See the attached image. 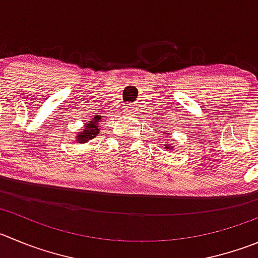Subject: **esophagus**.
<instances>
[{
  "label": "esophagus",
  "mask_w": 258,
  "mask_h": 258,
  "mask_svg": "<svg viewBox=\"0 0 258 258\" xmlns=\"http://www.w3.org/2000/svg\"><path fill=\"white\" fill-rule=\"evenodd\" d=\"M126 112H127V113H130V114H131V113H134V109H132L131 105H130V107H127V108H126Z\"/></svg>",
  "instance_id": "34e87169"
}]
</instances>
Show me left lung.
I'll return each instance as SVG.
<instances>
[{
  "mask_svg": "<svg viewBox=\"0 0 258 258\" xmlns=\"http://www.w3.org/2000/svg\"><path fill=\"white\" fill-rule=\"evenodd\" d=\"M164 148H167V149H169V150H172V145H170V144H167V145H164ZM175 148V146H174Z\"/></svg>",
  "mask_w": 258,
  "mask_h": 258,
  "instance_id": "1",
  "label": "left lung"
}]
</instances>
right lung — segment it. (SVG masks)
<instances>
[{
  "instance_id": "right-lung-1",
  "label": "right lung",
  "mask_w": 258,
  "mask_h": 258,
  "mask_svg": "<svg viewBox=\"0 0 258 258\" xmlns=\"http://www.w3.org/2000/svg\"><path fill=\"white\" fill-rule=\"evenodd\" d=\"M100 121H102V117H99V115H95L93 119H90V121L86 122L83 132H80V134L76 136V141H79V143H88L89 140L94 139L96 135L99 134V122Z\"/></svg>"
}]
</instances>
